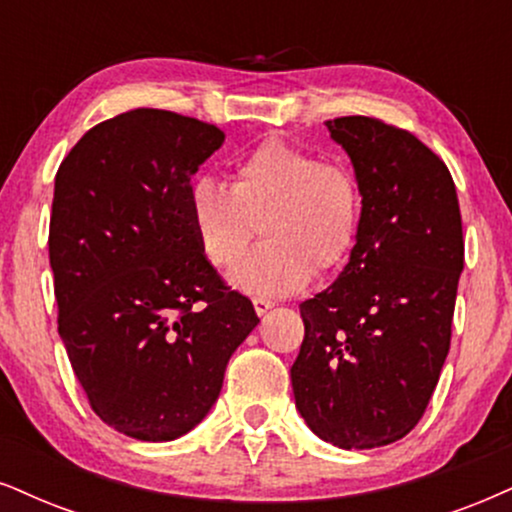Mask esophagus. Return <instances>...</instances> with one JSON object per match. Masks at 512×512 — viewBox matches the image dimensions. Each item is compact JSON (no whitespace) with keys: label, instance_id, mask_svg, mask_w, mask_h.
Listing matches in <instances>:
<instances>
[{"label":"esophagus","instance_id":"1","mask_svg":"<svg viewBox=\"0 0 512 512\" xmlns=\"http://www.w3.org/2000/svg\"><path fill=\"white\" fill-rule=\"evenodd\" d=\"M273 306H275V301L266 299V296H254V308H256L258 315H266Z\"/></svg>","mask_w":512,"mask_h":512}]
</instances>
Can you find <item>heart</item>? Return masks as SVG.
<instances>
[{
	"mask_svg": "<svg viewBox=\"0 0 512 512\" xmlns=\"http://www.w3.org/2000/svg\"><path fill=\"white\" fill-rule=\"evenodd\" d=\"M361 187L349 166L268 137L237 161L232 187L199 178L189 218L211 266L232 268L261 225L266 244L246 256L232 282L251 294H292L315 273L349 258L361 230Z\"/></svg>",
	"mask_w": 512,
	"mask_h": 512,
	"instance_id": "b5f03b06",
	"label": "heart"
}]
</instances>
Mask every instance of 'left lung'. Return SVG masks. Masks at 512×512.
<instances>
[{
    "instance_id": "8db88e82",
    "label": "left lung",
    "mask_w": 512,
    "mask_h": 512,
    "mask_svg": "<svg viewBox=\"0 0 512 512\" xmlns=\"http://www.w3.org/2000/svg\"><path fill=\"white\" fill-rule=\"evenodd\" d=\"M351 156L361 230L346 268L301 304L299 413L339 449L387 446L418 425L451 346L463 223L446 163L368 116L325 121Z\"/></svg>"
}]
</instances>
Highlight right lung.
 Returning a JSON list of instances; mask_svg holds the SVG:
<instances>
[{
    "mask_svg": "<svg viewBox=\"0 0 512 512\" xmlns=\"http://www.w3.org/2000/svg\"><path fill=\"white\" fill-rule=\"evenodd\" d=\"M216 125L135 109L61 161L49 218L59 334L94 413L140 441L187 434L216 403L254 304L201 254L189 180Z\"/></svg>",
    "mask_w": 512,
    "mask_h": 512,
    "instance_id": "add662e5",
    "label": "right lung"
}]
</instances>
